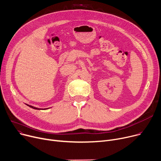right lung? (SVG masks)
<instances>
[{"mask_svg":"<svg viewBox=\"0 0 161 161\" xmlns=\"http://www.w3.org/2000/svg\"><path fill=\"white\" fill-rule=\"evenodd\" d=\"M26 105H27V106H28L29 107H31V108H32L36 109V110H46V109H48V108H36V107H34V106H32V105H27V104H26Z\"/></svg>","mask_w":161,"mask_h":161,"instance_id":"obj_1","label":"right lung"}]
</instances>
